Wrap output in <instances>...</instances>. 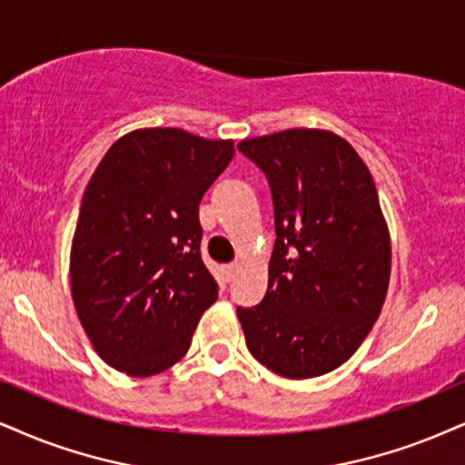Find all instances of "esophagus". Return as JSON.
I'll return each instance as SVG.
<instances>
[{"mask_svg": "<svg viewBox=\"0 0 465 465\" xmlns=\"http://www.w3.org/2000/svg\"><path fill=\"white\" fill-rule=\"evenodd\" d=\"M238 263L236 262H233V263H227V266H225V274H227V281H232L233 279V276H236V272H238Z\"/></svg>", "mask_w": 465, "mask_h": 465, "instance_id": "esophagus-1", "label": "esophagus"}]
</instances>
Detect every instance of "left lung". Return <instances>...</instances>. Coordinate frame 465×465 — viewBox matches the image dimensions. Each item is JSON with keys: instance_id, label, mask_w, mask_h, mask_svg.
<instances>
[{"instance_id": "1", "label": "left lung", "mask_w": 465, "mask_h": 465, "mask_svg": "<svg viewBox=\"0 0 465 465\" xmlns=\"http://www.w3.org/2000/svg\"><path fill=\"white\" fill-rule=\"evenodd\" d=\"M274 208L268 292L238 307L246 348L270 371L317 378L343 364L378 320L391 238L367 164L345 139L315 128L244 139Z\"/></svg>"}]
</instances>
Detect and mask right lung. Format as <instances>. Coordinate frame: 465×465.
<instances>
[{"label":"right lung","instance_id":"1","mask_svg":"<svg viewBox=\"0 0 465 465\" xmlns=\"http://www.w3.org/2000/svg\"><path fill=\"white\" fill-rule=\"evenodd\" d=\"M233 141L145 128L111 145L81 202L70 285L98 354L133 378L163 373L191 348L219 296L202 260L199 203Z\"/></svg>","mask_w":465,"mask_h":465}]
</instances>
